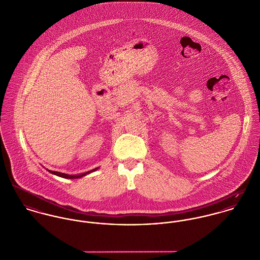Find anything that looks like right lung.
<instances>
[{
	"label": "right lung",
	"mask_w": 260,
	"mask_h": 260,
	"mask_svg": "<svg viewBox=\"0 0 260 260\" xmlns=\"http://www.w3.org/2000/svg\"><path fill=\"white\" fill-rule=\"evenodd\" d=\"M95 170H98V169H94V170H92V171H90V172H87V173H83V174H78V175H71V174H66V173L53 172V171H49V172L51 173H54V174H56V175H58V176H60V177H63V178H79V177H82V176L86 175L87 173H91V172H93V171H95Z\"/></svg>",
	"instance_id": "obj_1"
}]
</instances>
